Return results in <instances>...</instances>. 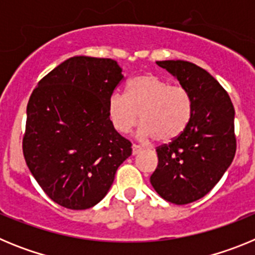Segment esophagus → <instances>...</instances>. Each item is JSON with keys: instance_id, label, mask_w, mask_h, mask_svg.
I'll return each instance as SVG.
<instances>
[{"instance_id": "obj_1", "label": "esophagus", "mask_w": 255, "mask_h": 255, "mask_svg": "<svg viewBox=\"0 0 255 255\" xmlns=\"http://www.w3.org/2000/svg\"><path fill=\"white\" fill-rule=\"evenodd\" d=\"M132 155H136L141 152L140 145H136V144H132Z\"/></svg>"}]
</instances>
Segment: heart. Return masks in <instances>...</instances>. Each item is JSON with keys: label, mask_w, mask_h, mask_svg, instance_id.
I'll return each mask as SVG.
<instances>
[{"label": "heart", "mask_w": 255, "mask_h": 255, "mask_svg": "<svg viewBox=\"0 0 255 255\" xmlns=\"http://www.w3.org/2000/svg\"><path fill=\"white\" fill-rule=\"evenodd\" d=\"M108 115L115 129L128 132L140 117L139 138L155 136L170 141L179 136L188 125L191 101L181 85L168 83L155 74L136 76L128 85V92L115 91L108 97Z\"/></svg>", "instance_id": "obj_1"}]
</instances>
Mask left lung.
<instances>
[{
  "instance_id": "1",
  "label": "left lung",
  "mask_w": 255,
  "mask_h": 255,
  "mask_svg": "<svg viewBox=\"0 0 255 255\" xmlns=\"http://www.w3.org/2000/svg\"><path fill=\"white\" fill-rule=\"evenodd\" d=\"M188 91V125L170 144L157 148L158 166L150 184L164 200L188 204L203 198L224 176L236 152L235 110L209 73L182 60L157 61Z\"/></svg>"
}]
</instances>
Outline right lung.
Masks as SVG:
<instances>
[{"mask_svg":"<svg viewBox=\"0 0 255 255\" xmlns=\"http://www.w3.org/2000/svg\"><path fill=\"white\" fill-rule=\"evenodd\" d=\"M124 79L111 58L74 56L47 74L26 107L22 152L60 206L87 209L106 197L131 143L115 130L108 97Z\"/></svg>","mask_w":255,"mask_h":255,"instance_id":"add662e5","label":"right lung"}]
</instances>
